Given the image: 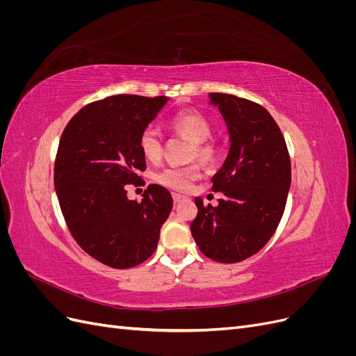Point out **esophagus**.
I'll return each mask as SVG.
<instances>
[{
	"label": "esophagus",
	"mask_w": 356,
	"mask_h": 356,
	"mask_svg": "<svg viewBox=\"0 0 356 356\" xmlns=\"http://www.w3.org/2000/svg\"><path fill=\"white\" fill-rule=\"evenodd\" d=\"M172 197H174V202H175V203H179V202L184 200V197L179 196V195H174V196H172Z\"/></svg>",
	"instance_id": "obj_1"
}]
</instances>
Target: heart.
<instances>
[{"mask_svg": "<svg viewBox=\"0 0 356 356\" xmlns=\"http://www.w3.org/2000/svg\"><path fill=\"white\" fill-rule=\"evenodd\" d=\"M169 126L174 132L187 138L193 143L191 156H196L204 163L217 157V148L209 144L208 139L212 134V126L207 117L196 111H182L170 118ZM139 149L148 161H156L161 157V141L154 129H145L139 136ZM200 178L197 166H169L160 170L156 175V181L163 187L175 191H186L193 184V181Z\"/></svg>", "mask_w": 356, "mask_h": 356, "instance_id": "heart-1", "label": "heart"}]
</instances>
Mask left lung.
Listing matches in <instances>:
<instances>
[{
	"label": "left lung",
	"mask_w": 356,
	"mask_h": 356,
	"mask_svg": "<svg viewBox=\"0 0 356 356\" xmlns=\"http://www.w3.org/2000/svg\"><path fill=\"white\" fill-rule=\"evenodd\" d=\"M230 134V149L212 177L222 193L217 207L195 199L190 230L202 254L218 263H239L270 241L284 215L291 161L281 129L266 108L227 93H209Z\"/></svg>",
	"instance_id": "1"
}]
</instances>
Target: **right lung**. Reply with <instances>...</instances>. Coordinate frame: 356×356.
<instances>
[{
  "label": "right lung",
  "mask_w": 356,
  "mask_h": 356,
  "mask_svg": "<svg viewBox=\"0 0 356 356\" xmlns=\"http://www.w3.org/2000/svg\"><path fill=\"white\" fill-rule=\"evenodd\" d=\"M169 98L115 95L86 105L62 134L55 190L72 238L95 260L129 268L153 255L172 211L170 193L148 186L129 200L126 186L141 181L139 136Z\"/></svg>",
  "instance_id": "right-lung-1"
}]
</instances>
